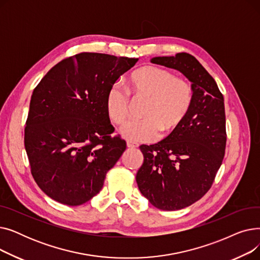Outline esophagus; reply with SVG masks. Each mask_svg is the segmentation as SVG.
Instances as JSON below:
<instances>
[{"mask_svg": "<svg viewBox=\"0 0 260 260\" xmlns=\"http://www.w3.org/2000/svg\"><path fill=\"white\" fill-rule=\"evenodd\" d=\"M126 145H127V147H129V148H137V147L139 146V144H138L137 142H134V141H127V142H126Z\"/></svg>", "mask_w": 260, "mask_h": 260, "instance_id": "1", "label": "esophagus"}]
</instances>
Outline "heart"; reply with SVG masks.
Wrapping results in <instances>:
<instances>
[{
	"label": "heart",
	"instance_id": "1",
	"mask_svg": "<svg viewBox=\"0 0 260 260\" xmlns=\"http://www.w3.org/2000/svg\"><path fill=\"white\" fill-rule=\"evenodd\" d=\"M128 87L135 98L146 99L142 120L129 122L121 129L123 137L131 141L151 142L160 133L168 136L186 119L194 102V88L185 79L177 78L171 71L147 65L133 72ZM105 111L116 125H123L129 115V97L117 85L109 86L105 93Z\"/></svg>",
	"mask_w": 260,
	"mask_h": 260
}]
</instances>
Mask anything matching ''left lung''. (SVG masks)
<instances>
[{
	"label": "left lung",
	"instance_id": "obj_1",
	"mask_svg": "<svg viewBox=\"0 0 260 260\" xmlns=\"http://www.w3.org/2000/svg\"><path fill=\"white\" fill-rule=\"evenodd\" d=\"M152 63L181 72L194 88L193 106L182 124L153 145H141L144 161L136 175L141 194L154 207L176 211L211 188L226 144L223 95L213 77L186 52L156 57Z\"/></svg>",
	"mask_w": 260,
	"mask_h": 260
}]
</instances>
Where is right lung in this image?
<instances>
[{
    "label": "right lung",
    "instance_id": "right-lung-1",
    "mask_svg": "<svg viewBox=\"0 0 260 260\" xmlns=\"http://www.w3.org/2000/svg\"><path fill=\"white\" fill-rule=\"evenodd\" d=\"M137 61L80 52L54 65L34 89L24 144L34 179L51 199L76 207L103 187L126 149L125 140L111 136L105 93Z\"/></svg>",
    "mask_w": 260,
    "mask_h": 260
}]
</instances>
